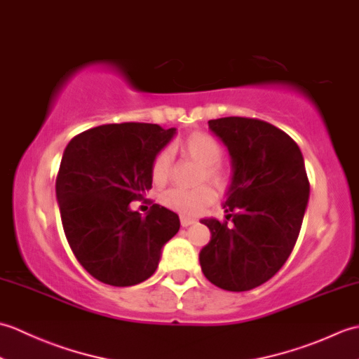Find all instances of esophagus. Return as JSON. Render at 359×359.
<instances>
[{
    "mask_svg": "<svg viewBox=\"0 0 359 359\" xmlns=\"http://www.w3.org/2000/svg\"><path fill=\"white\" fill-rule=\"evenodd\" d=\"M180 224H182V226H189V225L196 224V219L187 217V216H180Z\"/></svg>",
    "mask_w": 359,
    "mask_h": 359,
    "instance_id": "obj_1",
    "label": "esophagus"
}]
</instances>
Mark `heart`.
<instances>
[{"instance_id": "obj_1", "label": "heart", "mask_w": 359, "mask_h": 359, "mask_svg": "<svg viewBox=\"0 0 359 359\" xmlns=\"http://www.w3.org/2000/svg\"><path fill=\"white\" fill-rule=\"evenodd\" d=\"M174 149H179L180 154L201 165L197 182H211L217 188H224L226 184V172L220 160L224 157V148L215 137L196 131L185 137L184 140L172 144ZM172 157L171 151L165 148L157 152L151 163V177L154 184L163 185L171 175ZM166 208L177 211L184 216H201L210 205L216 201L215 188L210 185H201L194 189H168L160 197Z\"/></svg>"}]
</instances>
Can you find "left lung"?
Here are the masks:
<instances>
[{"mask_svg": "<svg viewBox=\"0 0 359 359\" xmlns=\"http://www.w3.org/2000/svg\"><path fill=\"white\" fill-rule=\"evenodd\" d=\"M208 126L230 151L233 177L226 220H201L211 241L199 261L211 284L247 292L273 278L293 251L310 194L306 165L292 137L264 120L224 117Z\"/></svg>", "mask_w": 359, "mask_h": 359, "instance_id": "obj_1", "label": "left lung"}]
</instances>
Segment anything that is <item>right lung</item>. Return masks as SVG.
Instances as JSON below:
<instances>
[{"label": "right lung", "instance_id": "right-lung-1", "mask_svg": "<svg viewBox=\"0 0 359 359\" xmlns=\"http://www.w3.org/2000/svg\"><path fill=\"white\" fill-rule=\"evenodd\" d=\"M175 134L152 123L90 128L67 143L55 182L62 224L72 253L103 284L129 287L154 274L162 248L179 231V216L152 203L151 163Z\"/></svg>", "mask_w": 359, "mask_h": 359}]
</instances>
